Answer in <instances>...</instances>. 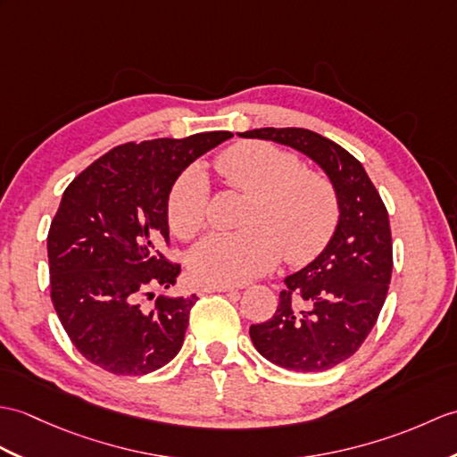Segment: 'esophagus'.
Returning a JSON list of instances; mask_svg holds the SVG:
<instances>
[{
	"mask_svg": "<svg viewBox=\"0 0 457 457\" xmlns=\"http://www.w3.org/2000/svg\"><path fill=\"white\" fill-rule=\"evenodd\" d=\"M203 294H212V292H236L233 286H218V284H204L203 288H200Z\"/></svg>",
	"mask_w": 457,
	"mask_h": 457,
	"instance_id": "esophagus-1",
	"label": "esophagus"
}]
</instances>
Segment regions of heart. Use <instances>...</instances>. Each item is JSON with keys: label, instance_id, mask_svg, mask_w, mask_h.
I'll return each mask as SVG.
<instances>
[{"label": "heart", "instance_id": "1", "mask_svg": "<svg viewBox=\"0 0 457 457\" xmlns=\"http://www.w3.org/2000/svg\"><path fill=\"white\" fill-rule=\"evenodd\" d=\"M226 183L249 195L237 233L208 236L188 254V272L204 284L239 286L261 277L278 262L303 264L331 239L337 193L323 173L300 167L298 157L267 142H239L218 157ZM208 185L193 167L177 179L167 200L169 228L190 239L204 228Z\"/></svg>", "mask_w": 457, "mask_h": 457}]
</instances>
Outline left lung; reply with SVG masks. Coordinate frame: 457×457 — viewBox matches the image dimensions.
Listing matches in <instances>:
<instances>
[{"label": "left lung", "mask_w": 457, "mask_h": 457, "mask_svg": "<svg viewBox=\"0 0 457 457\" xmlns=\"http://www.w3.org/2000/svg\"><path fill=\"white\" fill-rule=\"evenodd\" d=\"M241 137L300 152L323 169L337 193L338 220L317 257L284 278L269 321L251 325L254 348L294 372H323L353 356L384 307L394 245L387 210L362 163L345 147L305 129H254Z\"/></svg>", "instance_id": "obj_1"}]
</instances>
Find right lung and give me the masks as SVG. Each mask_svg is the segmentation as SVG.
Wrapping results in <instances>:
<instances>
[{"label": "right lung", "instance_id": "obj_1", "mask_svg": "<svg viewBox=\"0 0 457 457\" xmlns=\"http://www.w3.org/2000/svg\"><path fill=\"white\" fill-rule=\"evenodd\" d=\"M231 132L124 144L99 157L63 190L48 231L50 298L71 343L116 376L155 372L183 346L196 295L157 298L180 267L169 241L167 200L179 175Z\"/></svg>", "mask_w": 457, "mask_h": 457}]
</instances>
